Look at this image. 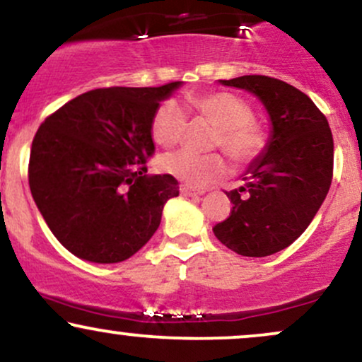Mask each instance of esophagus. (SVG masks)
I'll use <instances>...</instances> for the list:
<instances>
[{
  "label": "esophagus",
  "instance_id": "1",
  "mask_svg": "<svg viewBox=\"0 0 362 362\" xmlns=\"http://www.w3.org/2000/svg\"><path fill=\"white\" fill-rule=\"evenodd\" d=\"M180 192H182V195H185V197H194V195H202L204 194V190H195V189H192V187L182 185Z\"/></svg>",
  "mask_w": 362,
  "mask_h": 362
}]
</instances>
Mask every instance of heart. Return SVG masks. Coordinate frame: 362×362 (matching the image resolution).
<instances>
[{"instance_id": "heart-1", "label": "heart", "mask_w": 362, "mask_h": 362, "mask_svg": "<svg viewBox=\"0 0 362 362\" xmlns=\"http://www.w3.org/2000/svg\"><path fill=\"white\" fill-rule=\"evenodd\" d=\"M187 107L199 117L218 127L214 146H221L236 165H248L264 151L265 132L253 120L252 107L230 91H207L190 95ZM187 127V114L177 100H165L158 105L151 119V136L156 144L170 148L182 139ZM161 172L177 178L192 189H201L218 180L226 172L221 155H195L187 149L167 153L160 158Z\"/></svg>"}]
</instances>
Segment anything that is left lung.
<instances>
[{
    "label": "left lung",
    "mask_w": 362,
    "mask_h": 362,
    "mask_svg": "<svg viewBox=\"0 0 362 362\" xmlns=\"http://www.w3.org/2000/svg\"><path fill=\"white\" fill-rule=\"evenodd\" d=\"M219 83L259 98L271 136L242 175L245 185L226 192L233 209L213 231L238 255H272L300 238L325 201L334 172L332 131L308 95L286 81L248 74ZM245 189L249 195L242 198Z\"/></svg>",
    "instance_id": "1"
}]
</instances>
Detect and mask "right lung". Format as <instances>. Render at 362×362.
Masks as SVG:
<instances>
[{
  "mask_svg": "<svg viewBox=\"0 0 362 362\" xmlns=\"http://www.w3.org/2000/svg\"><path fill=\"white\" fill-rule=\"evenodd\" d=\"M180 85L91 90L40 124L28 185L49 230L73 255L117 264L155 235L178 182L144 175L155 153L151 119Z\"/></svg>",
  "mask_w": 362,
  "mask_h": 362,
  "instance_id": "add662e5",
  "label": "right lung"
}]
</instances>
